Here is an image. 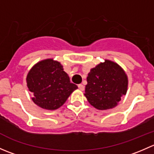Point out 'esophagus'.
I'll list each match as a JSON object with an SVG mask.
<instances>
[{
	"label": "esophagus",
	"mask_w": 154,
	"mask_h": 154,
	"mask_svg": "<svg viewBox=\"0 0 154 154\" xmlns=\"http://www.w3.org/2000/svg\"><path fill=\"white\" fill-rule=\"evenodd\" d=\"M78 88H80V89L81 90V91H83V90H84V88H85V86H83V84H79L78 85Z\"/></svg>",
	"instance_id": "esophagus-1"
}]
</instances>
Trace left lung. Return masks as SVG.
<instances>
[{
    "mask_svg": "<svg viewBox=\"0 0 154 154\" xmlns=\"http://www.w3.org/2000/svg\"><path fill=\"white\" fill-rule=\"evenodd\" d=\"M127 87L128 77L125 70L118 63L105 60L90 70L84 95L94 108L106 110L119 104Z\"/></svg>",
    "mask_w": 154,
    "mask_h": 154,
    "instance_id": "8db88e82",
    "label": "left lung"
}]
</instances>
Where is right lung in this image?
<instances>
[{"mask_svg": "<svg viewBox=\"0 0 154 154\" xmlns=\"http://www.w3.org/2000/svg\"><path fill=\"white\" fill-rule=\"evenodd\" d=\"M26 81L28 90L33 94L32 101L47 110H55L63 106L78 88L70 82L61 63L54 59L35 63L29 71Z\"/></svg>", "mask_w": 154, "mask_h": 154, "instance_id": "add662e5", "label": "right lung"}]
</instances>
